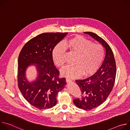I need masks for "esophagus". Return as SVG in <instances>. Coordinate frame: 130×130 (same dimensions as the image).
<instances>
[{"instance_id": "esophagus-1", "label": "esophagus", "mask_w": 130, "mask_h": 130, "mask_svg": "<svg viewBox=\"0 0 130 130\" xmlns=\"http://www.w3.org/2000/svg\"><path fill=\"white\" fill-rule=\"evenodd\" d=\"M66 81L67 83H70V82H72V80H70V79H66Z\"/></svg>"}]
</instances>
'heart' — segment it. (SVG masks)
<instances>
[{
  "label": "heart",
  "instance_id": "obj_1",
  "mask_svg": "<svg viewBox=\"0 0 130 130\" xmlns=\"http://www.w3.org/2000/svg\"><path fill=\"white\" fill-rule=\"evenodd\" d=\"M65 49L76 54L73 65H67L61 71V75L68 78H77L82 75H92L100 67L104 56V49L100 44L81 36H76L57 46L52 52L54 64L62 67L64 64L63 55Z\"/></svg>",
  "mask_w": 130,
  "mask_h": 130
}]
</instances>
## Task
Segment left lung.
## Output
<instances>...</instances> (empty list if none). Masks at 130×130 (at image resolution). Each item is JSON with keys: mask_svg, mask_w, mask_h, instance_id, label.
I'll list each match as a JSON object with an SVG mask.
<instances>
[{"mask_svg": "<svg viewBox=\"0 0 130 130\" xmlns=\"http://www.w3.org/2000/svg\"><path fill=\"white\" fill-rule=\"evenodd\" d=\"M84 33L101 43L105 49L104 61L98 71L88 78L76 80L81 97L75 99L73 102L79 108L90 110L103 103L112 91L115 81L116 66L113 51L108 44L93 32Z\"/></svg>", "mask_w": 130, "mask_h": 130, "instance_id": "obj_1", "label": "left lung"}]
</instances>
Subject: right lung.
Instances as JSON below:
<instances>
[{
    "instance_id": "1",
    "label": "right lung",
    "mask_w": 130,
    "mask_h": 130,
    "mask_svg": "<svg viewBox=\"0 0 130 130\" xmlns=\"http://www.w3.org/2000/svg\"><path fill=\"white\" fill-rule=\"evenodd\" d=\"M67 33H44L34 37L23 47L18 60V86L24 98L40 109L50 108L57 104V96L66 84L65 78H59V71L52 59L54 48ZM35 65L37 79L31 83L25 78V70Z\"/></svg>"
}]
</instances>
